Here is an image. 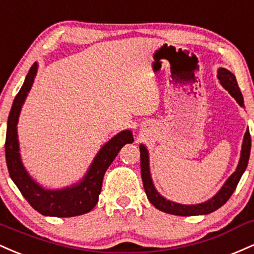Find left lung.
Returning a JSON list of instances; mask_svg holds the SVG:
<instances>
[{
    "instance_id": "8db88e82",
    "label": "left lung",
    "mask_w": 254,
    "mask_h": 254,
    "mask_svg": "<svg viewBox=\"0 0 254 254\" xmlns=\"http://www.w3.org/2000/svg\"><path fill=\"white\" fill-rule=\"evenodd\" d=\"M217 78L222 86L230 93V96L238 102L239 105H240V107H245L244 97H242L241 91L239 89L234 74L230 72V70L226 69V68H218ZM139 149H140V168L142 185H144V190L147 198H149L151 204H152L156 209L176 216L207 215V213L216 211V210L219 209L222 205L226 204L228 199L230 198V195H232L233 192L235 190L236 186H238L242 174L245 173L247 164H249L251 153V135L250 130L247 129L244 135V140H242L240 159H239L238 167H236L235 172L228 178V180L226 182H224V185L221 187V190H219L212 198H210L209 200L194 205H185L175 203V201L168 200V199L164 198L163 195L159 194V192L156 190L155 185H153L152 178H151L149 151H147L146 146H145L144 144L139 145Z\"/></svg>"
}]
</instances>
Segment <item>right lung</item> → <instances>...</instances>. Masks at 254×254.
I'll return each mask as SVG.
<instances>
[{"label":"right lung","instance_id":"obj_1","mask_svg":"<svg viewBox=\"0 0 254 254\" xmlns=\"http://www.w3.org/2000/svg\"><path fill=\"white\" fill-rule=\"evenodd\" d=\"M38 70L35 62L28 70L24 84L14 98L7 122L5 135V162L10 179L16 185L24 198L33 209L44 216L53 217H74L90 212L98 201L104 174L126 144L133 142L130 129H125L114 135L99 149L82 179L72 186L60 190H48L41 186L28 174L21 161L18 139V122L20 112L32 87Z\"/></svg>","mask_w":254,"mask_h":254}]
</instances>
